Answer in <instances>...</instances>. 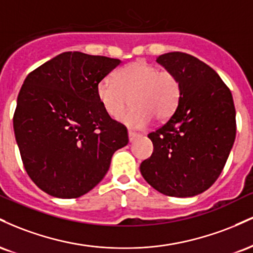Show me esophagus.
<instances>
[{
  "instance_id": "1",
  "label": "esophagus",
  "mask_w": 253,
  "mask_h": 253,
  "mask_svg": "<svg viewBox=\"0 0 253 253\" xmlns=\"http://www.w3.org/2000/svg\"><path fill=\"white\" fill-rule=\"evenodd\" d=\"M139 136H140V134H138V133H134V132H132V130H129V132H128L129 143H133V141H134L136 138H139Z\"/></svg>"
}]
</instances>
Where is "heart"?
Wrapping results in <instances>:
<instances>
[{
    "label": "heart",
    "instance_id": "heart-1",
    "mask_svg": "<svg viewBox=\"0 0 253 253\" xmlns=\"http://www.w3.org/2000/svg\"><path fill=\"white\" fill-rule=\"evenodd\" d=\"M181 83L171 71L158 70L145 62H135L119 69L114 78L104 77L96 86V95L110 118L120 117L130 96V108L120 123L133 129H143L153 117L162 121L173 114L181 100Z\"/></svg>",
    "mask_w": 253,
    "mask_h": 253
}]
</instances>
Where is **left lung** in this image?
Instances as JSON below:
<instances>
[{
	"instance_id": "8db88e82",
	"label": "left lung",
	"mask_w": 253,
	"mask_h": 253,
	"mask_svg": "<svg viewBox=\"0 0 253 253\" xmlns=\"http://www.w3.org/2000/svg\"><path fill=\"white\" fill-rule=\"evenodd\" d=\"M157 63L178 78L182 94L172 117L149 134L153 153L140 172L164 195H199L216 181L233 146V97L219 75L196 57L169 52Z\"/></svg>"
}]
</instances>
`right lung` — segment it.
Returning <instances> with one entry per match:
<instances>
[{
    "instance_id": "right-lung-1",
    "label": "right lung",
    "mask_w": 253,
    "mask_h": 253,
    "mask_svg": "<svg viewBox=\"0 0 253 253\" xmlns=\"http://www.w3.org/2000/svg\"><path fill=\"white\" fill-rule=\"evenodd\" d=\"M121 60L64 52L26 77L14 113L22 163L38 188L76 199L102 181L126 127L103 109L96 86Z\"/></svg>"
}]
</instances>
